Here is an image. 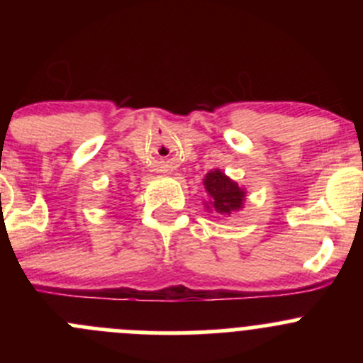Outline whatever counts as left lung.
Wrapping results in <instances>:
<instances>
[{
    "label": "left lung",
    "instance_id": "1",
    "mask_svg": "<svg viewBox=\"0 0 363 363\" xmlns=\"http://www.w3.org/2000/svg\"><path fill=\"white\" fill-rule=\"evenodd\" d=\"M203 184L211 195V207L219 214H230L242 207L244 189H240L239 184L226 177L223 172H208Z\"/></svg>",
    "mask_w": 363,
    "mask_h": 363
}]
</instances>
